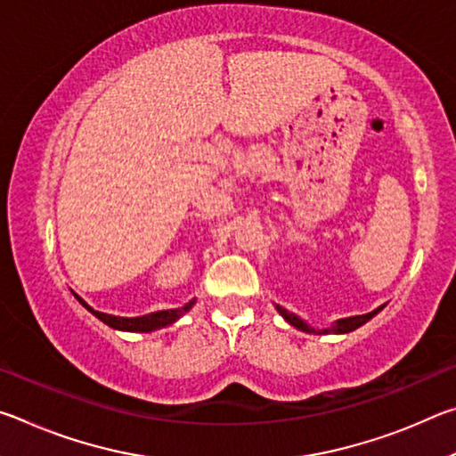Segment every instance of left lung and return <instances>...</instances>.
I'll return each mask as SVG.
<instances>
[{
  "mask_svg": "<svg viewBox=\"0 0 456 456\" xmlns=\"http://www.w3.org/2000/svg\"><path fill=\"white\" fill-rule=\"evenodd\" d=\"M275 307H277V312H280V314L283 315V320L289 323V326L302 330V331H305V334H348V331L356 330V328H360V326H364V323H366L368 320H372L374 315L382 310V307H376L374 312L364 314V315H352V318L338 320L331 328L315 330V328L310 326V323H305L302 318H299V315H296V314H291V312L285 310V307H281V305H275Z\"/></svg>",
  "mask_w": 456,
  "mask_h": 456,
  "instance_id": "1",
  "label": "left lung"
}]
</instances>
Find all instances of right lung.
<instances>
[{"mask_svg":"<svg viewBox=\"0 0 456 456\" xmlns=\"http://www.w3.org/2000/svg\"><path fill=\"white\" fill-rule=\"evenodd\" d=\"M76 296V293H74ZM76 299L86 307V310L96 315L100 322H104L106 326H110L114 330H120V331H154L159 328H167L175 323L176 320L181 318V315L187 314L192 305H195V299H191L189 304H184L183 307H176V310H163V312H154L149 315H141V318H120V315H110V314H102V312H96L92 310V307L84 302L80 296H76Z\"/></svg>","mask_w":456,"mask_h":456,"instance_id":"right-lung-1","label":"right lung"}]
</instances>
